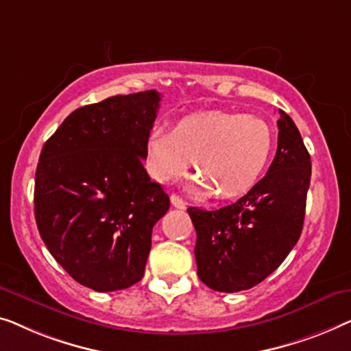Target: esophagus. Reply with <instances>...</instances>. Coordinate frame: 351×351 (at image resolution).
<instances>
[{"instance_id":"esophagus-1","label":"esophagus","mask_w":351,"mask_h":351,"mask_svg":"<svg viewBox=\"0 0 351 351\" xmlns=\"http://www.w3.org/2000/svg\"><path fill=\"white\" fill-rule=\"evenodd\" d=\"M170 202H171V205L175 206V208H180V210H182V208H184V206H186V202L182 200L180 195H175V194H173V195L170 197Z\"/></svg>"}]
</instances>
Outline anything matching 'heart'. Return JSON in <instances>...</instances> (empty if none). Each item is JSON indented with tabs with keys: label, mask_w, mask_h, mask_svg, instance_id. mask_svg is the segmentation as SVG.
<instances>
[{
	"label": "heart",
	"mask_w": 351,
	"mask_h": 351,
	"mask_svg": "<svg viewBox=\"0 0 351 351\" xmlns=\"http://www.w3.org/2000/svg\"><path fill=\"white\" fill-rule=\"evenodd\" d=\"M272 149V128L259 116L206 111L182 117L171 132L152 130L145 159L149 175L160 182L180 180L194 160V194L213 192L226 200L258 182Z\"/></svg>",
	"instance_id": "1"
}]
</instances>
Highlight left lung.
<instances>
[{
    "label": "left lung",
    "instance_id": "1",
    "mask_svg": "<svg viewBox=\"0 0 351 351\" xmlns=\"http://www.w3.org/2000/svg\"><path fill=\"white\" fill-rule=\"evenodd\" d=\"M278 112V147L267 175L235 204L215 211L187 208L197 232V275L219 293L259 285L302 232L312 162L293 119Z\"/></svg>",
    "mask_w": 351,
    "mask_h": 351
}]
</instances>
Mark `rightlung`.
Wrapping results in <instances>:
<instances>
[{
  "mask_svg": "<svg viewBox=\"0 0 351 351\" xmlns=\"http://www.w3.org/2000/svg\"><path fill=\"white\" fill-rule=\"evenodd\" d=\"M159 103V92L145 90L79 108L39 156V235L70 276L93 291L141 280L152 227L170 208L143 167Z\"/></svg>",
  "mask_w": 351,
  "mask_h": 351,
  "instance_id": "1",
  "label": "right lung"
}]
</instances>
